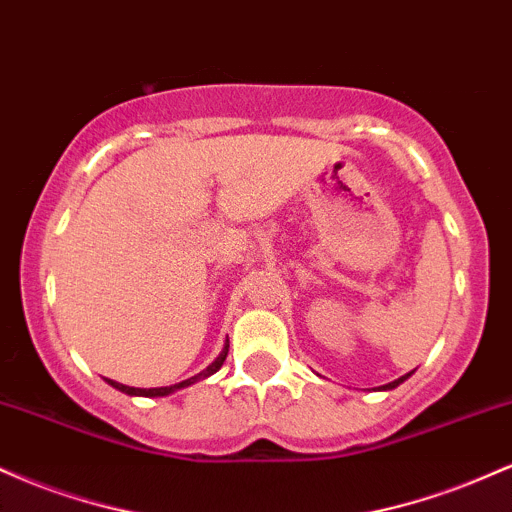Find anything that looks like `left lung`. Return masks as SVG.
Listing matches in <instances>:
<instances>
[{"mask_svg": "<svg viewBox=\"0 0 512 512\" xmlns=\"http://www.w3.org/2000/svg\"><path fill=\"white\" fill-rule=\"evenodd\" d=\"M411 373H414V370H411ZM411 373H407V375H402V378H397V380H392V383H387V385H383V387H380V390H395V387H397L399 383H404V380H407Z\"/></svg>", "mask_w": 512, "mask_h": 512, "instance_id": "1", "label": "left lung"}]
</instances>
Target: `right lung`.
<instances>
[{
	"mask_svg": "<svg viewBox=\"0 0 512 512\" xmlns=\"http://www.w3.org/2000/svg\"><path fill=\"white\" fill-rule=\"evenodd\" d=\"M226 356H228V342L223 344V351H221L219 356H216V361L211 363V366L204 368L202 373L192 375V378L182 380V383H175V385H170V387H149V390H144V387H129V385L115 383V380H108V383L113 385L115 390L125 392V395H129V397H166V395H170V392L182 390V387H187V385H195V383H199V380H204V378H209V375H214L216 370H219V368L223 366V361H226Z\"/></svg>",
	"mask_w": 512,
	"mask_h": 512,
	"instance_id": "right-lung-1",
	"label": "right lung"
}]
</instances>
